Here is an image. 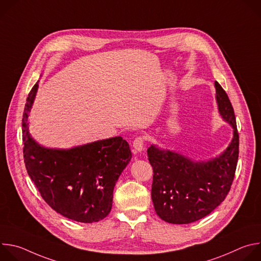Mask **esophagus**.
<instances>
[{
    "label": "esophagus",
    "mask_w": 261,
    "mask_h": 261,
    "mask_svg": "<svg viewBox=\"0 0 261 261\" xmlns=\"http://www.w3.org/2000/svg\"><path fill=\"white\" fill-rule=\"evenodd\" d=\"M144 150V138L143 137H137L133 141V153L138 154L141 153Z\"/></svg>",
    "instance_id": "obj_1"
}]
</instances>
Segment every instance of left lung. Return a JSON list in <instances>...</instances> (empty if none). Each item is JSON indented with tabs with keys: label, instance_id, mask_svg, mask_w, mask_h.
Here are the masks:
<instances>
[{
	"label": "left lung",
	"instance_id": "1",
	"mask_svg": "<svg viewBox=\"0 0 261 261\" xmlns=\"http://www.w3.org/2000/svg\"><path fill=\"white\" fill-rule=\"evenodd\" d=\"M215 88L219 115L232 128L231 141L224 151L197 160L154 143L147 148L154 171V207L171 224H189L207 216L225 199L231 187L239 158V133L227 94L217 82Z\"/></svg>",
	"mask_w": 261,
	"mask_h": 261
}]
</instances>
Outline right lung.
I'll return each instance as SVG.
<instances>
[{
  "mask_svg": "<svg viewBox=\"0 0 261 261\" xmlns=\"http://www.w3.org/2000/svg\"><path fill=\"white\" fill-rule=\"evenodd\" d=\"M38 83L27 98L22 119L29 176L57 213L76 222H98L110 213L116 182L132 158L129 143L121 136L68 148L37 142L29 131V116Z\"/></svg>",
  "mask_w": 261,
  "mask_h": 261,
  "instance_id": "1",
  "label": "right lung"
}]
</instances>
